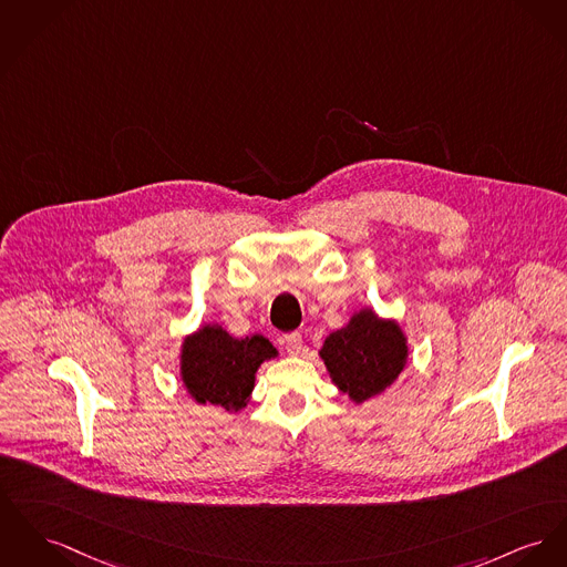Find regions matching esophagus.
I'll use <instances>...</instances> for the list:
<instances>
[{"label":"esophagus","instance_id":"obj_1","mask_svg":"<svg viewBox=\"0 0 567 567\" xmlns=\"http://www.w3.org/2000/svg\"><path fill=\"white\" fill-rule=\"evenodd\" d=\"M281 343L286 346V350H288L290 354H299L302 348L301 333H297V331H292V333H286V336H284V340H281Z\"/></svg>","mask_w":567,"mask_h":567}]
</instances>
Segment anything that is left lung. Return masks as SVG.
I'll list each match as a JSON object with an SVG mask.
<instances>
[{
    "mask_svg": "<svg viewBox=\"0 0 567 567\" xmlns=\"http://www.w3.org/2000/svg\"><path fill=\"white\" fill-rule=\"evenodd\" d=\"M406 341L391 320L372 309L352 316L350 324L331 333L320 350L333 382L357 404L384 391L406 363Z\"/></svg>",
    "mask_w": 567,
    "mask_h": 567,
    "instance_id": "obj_1",
    "label": "left lung"
}]
</instances>
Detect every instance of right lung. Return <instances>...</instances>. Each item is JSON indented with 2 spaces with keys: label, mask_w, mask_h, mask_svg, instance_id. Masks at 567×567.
<instances>
[{
  "label": "right lung",
  "mask_w": 567,
  "mask_h": 567,
  "mask_svg": "<svg viewBox=\"0 0 567 567\" xmlns=\"http://www.w3.org/2000/svg\"><path fill=\"white\" fill-rule=\"evenodd\" d=\"M277 350L262 336L234 340L221 327H204L183 348V380L199 404L240 411L254 389L256 370Z\"/></svg>",
  "instance_id": "1"
}]
</instances>
